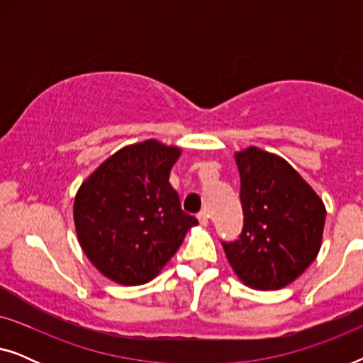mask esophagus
I'll list each match as a JSON object with an SVG mask.
<instances>
[{"label": "esophagus", "instance_id": "esophagus-1", "mask_svg": "<svg viewBox=\"0 0 363 363\" xmlns=\"http://www.w3.org/2000/svg\"><path fill=\"white\" fill-rule=\"evenodd\" d=\"M208 218H210V215H208L206 211H200V213H198V221H200L203 226L208 225Z\"/></svg>", "mask_w": 363, "mask_h": 363}]
</instances>
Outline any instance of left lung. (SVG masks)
<instances>
[{"mask_svg": "<svg viewBox=\"0 0 363 363\" xmlns=\"http://www.w3.org/2000/svg\"><path fill=\"white\" fill-rule=\"evenodd\" d=\"M242 230L221 241L246 286L281 289L297 279L320 250L325 206L284 158L256 147L236 153Z\"/></svg>", "mask_w": 363, "mask_h": 363, "instance_id": "1", "label": "left lung"}]
</instances>
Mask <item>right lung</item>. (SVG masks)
I'll return each mask as SVG.
<instances>
[{
  "mask_svg": "<svg viewBox=\"0 0 363 363\" xmlns=\"http://www.w3.org/2000/svg\"><path fill=\"white\" fill-rule=\"evenodd\" d=\"M180 148L157 140L107 158L79 188L74 223L89 261L125 286L152 281L196 218L182 210L168 177Z\"/></svg>",
  "mask_w": 363,
  "mask_h": 363,
  "instance_id": "add662e5",
  "label": "right lung"
}]
</instances>
